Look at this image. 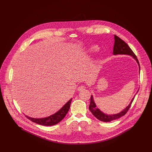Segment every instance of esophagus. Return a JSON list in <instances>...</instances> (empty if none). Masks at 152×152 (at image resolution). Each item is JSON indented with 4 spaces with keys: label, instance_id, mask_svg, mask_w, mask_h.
Returning <instances> with one entry per match:
<instances>
[{
    "label": "esophagus",
    "instance_id": "esophagus-1",
    "mask_svg": "<svg viewBox=\"0 0 152 152\" xmlns=\"http://www.w3.org/2000/svg\"><path fill=\"white\" fill-rule=\"evenodd\" d=\"M85 89V86H79V87L77 88V91H82V90H83Z\"/></svg>",
    "mask_w": 152,
    "mask_h": 152
}]
</instances>
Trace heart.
Returning a JSON list of instances; mask_svg holds the SVG:
<instances>
[{
    "label": "heart",
    "mask_w": 152,
    "mask_h": 152,
    "mask_svg": "<svg viewBox=\"0 0 152 152\" xmlns=\"http://www.w3.org/2000/svg\"><path fill=\"white\" fill-rule=\"evenodd\" d=\"M97 50H98V48L96 46H94V45L90 46V47H88L87 49H86L85 51V53L87 55H92L93 53L96 52Z\"/></svg>",
    "instance_id": "1"
}]
</instances>
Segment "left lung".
Wrapping results in <instances>:
<instances>
[{
	"instance_id": "8db88e82",
	"label": "left lung",
	"mask_w": 152,
	"mask_h": 152,
	"mask_svg": "<svg viewBox=\"0 0 152 152\" xmlns=\"http://www.w3.org/2000/svg\"><path fill=\"white\" fill-rule=\"evenodd\" d=\"M114 49H113V55H130L133 57V58L137 61L138 66H139V72L140 70V64L138 62V60L135 55V53L133 52V51L131 50V49L129 48V46L127 45L123 40H122L120 38L117 37V35H114ZM137 91V93H138ZM136 93V94H137ZM135 98V96L132 98V100L130 102L129 105L124 108V109L120 112L119 113L115 114H106L102 111H101L98 107H97V106L94 102L93 96H91V99H90V104L89 106V110L93 114V115L96 117L98 120L102 121L104 122H110L115 120H117L122 116L124 115L129 110V107H131V105Z\"/></svg>"
}]
</instances>
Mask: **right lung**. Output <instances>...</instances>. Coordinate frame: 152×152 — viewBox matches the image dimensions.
Returning <instances> with one entry per match:
<instances>
[{
	"instance_id": "1",
	"label": "right lung",
	"mask_w": 152,
	"mask_h": 152,
	"mask_svg": "<svg viewBox=\"0 0 152 152\" xmlns=\"http://www.w3.org/2000/svg\"><path fill=\"white\" fill-rule=\"evenodd\" d=\"M72 100V98L65 104L58 111H57L55 114L49 117H45V118H32L28 115H26V117L32 122H34L40 125L49 126H53V125L56 124L58 123H59L65 117H66V114H67L70 109Z\"/></svg>"
}]
</instances>
